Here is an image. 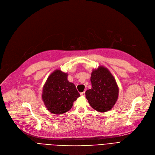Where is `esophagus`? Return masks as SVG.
I'll use <instances>...</instances> for the list:
<instances>
[{
    "label": "esophagus",
    "instance_id": "obj_1",
    "mask_svg": "<svg viewBox=\"0 0 155 155\" xmlns=\"http://www.w3.org/2000/svg\"><path fill=\"white\" fill-rule=\"evenodd\" d=\"M80 95H81V96H85V92H81V93H80Z\"/></svg>",
    "mask_w": 155,
    "mask_h": 155
}]
</instances>
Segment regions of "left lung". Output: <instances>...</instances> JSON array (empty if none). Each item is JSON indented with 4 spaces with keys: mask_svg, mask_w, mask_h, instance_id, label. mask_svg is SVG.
<instances>
[{
    "mask_svg": "<svg viewBox=\"0 0 155 155\" xmlns=\"http://www.w3.org/2000/svg\"><path fill=\"white\" fill-rule=\"evenodd\" d=\"M91 81L92 88L85 92L86 98L91 107L98 112L110 110L119 95V87L109 70L103 66L93 70Z\"/></svg>",
    "mask_w": 155,
    "mask_h": 155,
    "instance_id": "1",
    "label": "left lung"
}]
</instances>
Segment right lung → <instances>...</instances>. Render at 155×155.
Returning a JSON list of instances; mask_svg holds the SVG:
<instances>
[{
  "label": "right lung",
  "mask_w": 155,
  "mask_h": 155,
  "mask_svg": "<svg viewBox=\"0 0 155 155\" xmlns=\"http://www.w3.org/2000/svg\"><path fill=\"white\" fill-rule=\"evenodd\" d=\"M67 73L54 70L48 77L43 88L42 99L51 113L62 114L72 107L80 94L75 85L67 79Z\"/></svg>",
  "instance_id": "1"
}]
</instances>
